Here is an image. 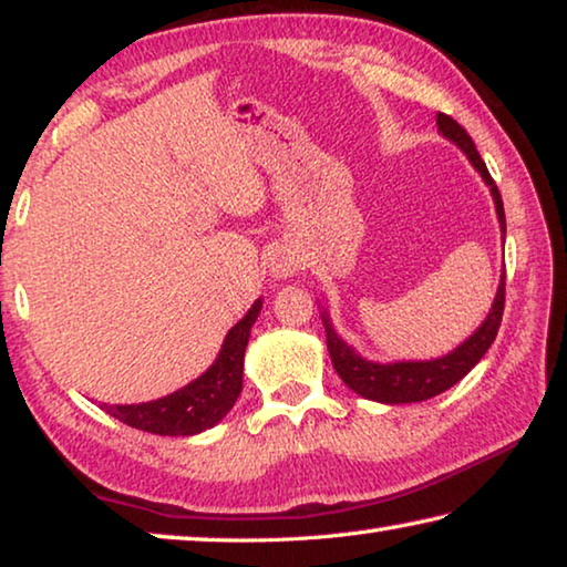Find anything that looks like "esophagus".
<instances>
[{"label": "esophagus", "instance_id": "obj_1", "mask_svg": "<svg viewBox=\"0 0 567 567\" xmlns=\"http://www.w3.org/2000/svg\"><path fill=\"white\" fill-rule=\"evenodd\" d=\"M300 270V260L292 252H277L272 260V275L275 277H290Z\"/></svg>", "mask_w": 567, "mask_h": 567}]
</instances>
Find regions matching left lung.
I'll list each match as a JSON object with an SVG mask.
<instances>
[{
    "label": "left lung",
    "mask_w": 567,
    "mask_h": 567,
    "mask_svg": "<svg viewBox=\"0 0 567 567\" xmlns=\"http://www.w3.org/2000/svg\"><path fill=\"white\" fill-rule=\"evenodd\" d=\"M437 132H443L450 142H455V145L465 152L467 159L473 162V167L480 172V177L485 179V185L491 187L497 219H501V229L505 235V209H503L501 189H497V185L493 182L485 162L480 159L473 137H470V134L460 127L453 117H447L443 112H437ZM503 310H505V272H503L501 287H497L493 310L487 312L485 322L480 324V328L470 334L460 348L445 354V358L422 360V362H390V364L370 362L360 358L358 352L348 348V344L338 338V332L332 330L330 318L324 312H322V324H324V334H328L332 368L342 378L344 385L368 400L400 405V402H422V400L435 398L440 392L453 388L455 382L463 380L480 362V358L487 352V348L495 342V334L501 330Z\"/></svg>",
    "instance_id": "1"
}]
</instances>
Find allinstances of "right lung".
Segmentation results:
<instances>
[{"mask_svg": "<svg viewBox=\"0 0 567 567\" xmlns=\"http://www.w3.org/2000/svg\"><path fill=\"white\" fill-rule=\"evenodd\" d=\"M262 310L257 300L249 312L227 332L217 360L205 375L192 380L167 398L140 402V405H102L112 417L130 427L145 430L152 435H197L217 425L243 392V364L249 330Z\"/></svg>", "mask_w": 567, "mask_h": 567, "instance_id": "obj_1", "label": "right lung"}]
</instances>
